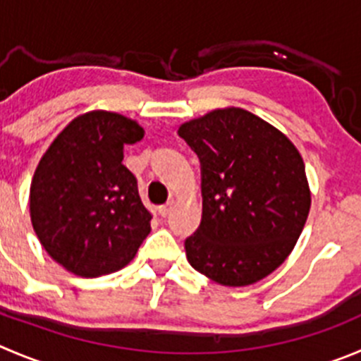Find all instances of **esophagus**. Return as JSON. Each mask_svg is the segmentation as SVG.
Instances as JSON below:
<instances>
[{
  "mask_svg": "<svg viewBox=\"0 0 361 361\" xmlns=\"http://www.w3.org/2000/svg\"><path fill=\"white\" fill-rule=\"evenodd\" d=\"M171 209H173V202L170 200V202H166V204H164V205H161V207H159V214L163 216V218H166V216L171 212Z\"/></svg>",
  "mask_w": 361,
  "mask_h": 361,
  "instance_id": "34e87169",
  "label": "esophagus"
}]
</instances>
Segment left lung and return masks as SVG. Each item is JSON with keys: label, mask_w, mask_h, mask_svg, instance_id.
<instances>
[{"label": "left lung", "mask_w": 361, "mask_h": 361, "mask_svg": "<svg viewBox=\"0 0 361 361\" xmlns=\"http://www.w3.org/2000/svg\"><path fill=\"white\" fill-rule=\"evenodd\" d=\"M202 171V221L184 241L198 273L252 286L287 259L310 211L305 163L278 129L241 108L184 123Z\"/></svg>", "instance_id": "1"}]
</instances>
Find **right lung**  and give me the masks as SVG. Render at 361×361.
Returning <instances> with one entry per match:
<instances>
[{"mask_svg": "<svg viewBox=\"0 0 361 361\" xmlns=\"http://www.w3.org/2000/svg\"><path fill=\"white\" fill-rule=\"evenodd\" d=\"M143 135L138 123L116 113H85L40 159L30 190L33 228L71 273L95 278L122 269L149 235L152 214L122 164L123 145Z\"/></svg>", "mask_w": 361, "mask_h": 361, "instance_id": "1", "label": "right lung"}]
</instances>
